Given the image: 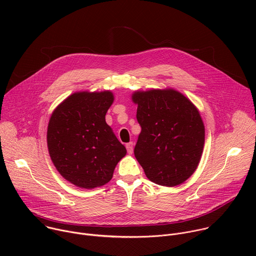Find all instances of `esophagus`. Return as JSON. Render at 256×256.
Returning a JSON list of instances; mask_svg holds the SVG:
<instances>
[{"instance_id":"esophagus-1","label":"esophagus","mask_w":256,"mask_h":256,"mask_svg":"<svg viewBox=\"0 0 256 256\" xmlns=\"http://www.w3.org/2000/svg\"><path fill=\"white\" fill-rule=\"evenodd\" d=\"M126 148L128 154H132V152H134V144L132 142L126 144Z\"/></svg>"}]
</instances>
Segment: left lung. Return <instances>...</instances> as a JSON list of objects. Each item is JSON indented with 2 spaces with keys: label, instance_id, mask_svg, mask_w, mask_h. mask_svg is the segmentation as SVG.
Here are the masks:
<instances>
[{
  "label": "left lung",
  "instance_id": "obj_1",
  "mask_svg": "<svg viewBox=\"0 0 256 256\" xmlns=\"http://www.w3.org/2000/svg\"><path fill=\"white\" fill-rule=\"evenodd\" d=\"M136 120L142 128L134 156L156 184L176 186L196 170L204 144V126L196 105L179 91H134Z\"/></svg>",
  "mask_w": 256,
  "mask_h": 256
}]
</instances>
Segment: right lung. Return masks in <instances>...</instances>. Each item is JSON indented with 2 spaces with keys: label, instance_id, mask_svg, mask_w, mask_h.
Wrapping results in <instances>:
<instances>
[{
  "label": "right lung",
  "instance_id": "right-lung-1",
  "mask_svg": "<svg viewBox=\"0 0 256 256\" xmlns=\"http://www.w3.org/2000/svg\"><path fill=\"white\" fill-rule=\"evenodd\" d=\"M114 93L80 91L70 94L52 114L48 148L60 174L85 190L112 180L118 163L126 155L124 146L105 122Z\"/></svg>",
  "mask_w": 256,
  "mask_h": 256
}]
</instances>
